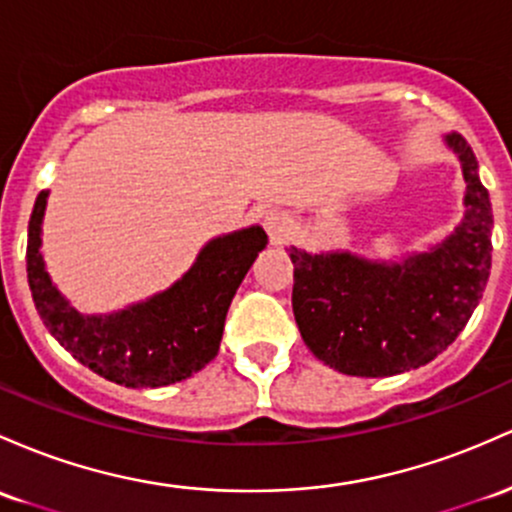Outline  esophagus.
Returning <instances> with one entry per match:
<instances>
[{
    "instance_id": "1",
    "label": "esophagus",
    "mask_w": 512,
    "mask_h": 512,
    "mask_svg": "<svg viewBox=\"0 0 512 512\" xmlns=\"http://www.w3.org/2000/svg\"><path fill=\"white\" fill-rule=\"evenodd\" d=\"M265 228L272 245H282L294 235V218L284 211H269L265 216Z\"/></svg>"
}]
</instances>
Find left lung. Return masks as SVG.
<instances>
[{"instance_id": "1", "label": "left lung", "mask_w": 512, "mask_h": 512, "mask_svg": "<svg viewBox=\"0 0 512 512\" xmlns=\"http://www.w3.org/2000/svg\"><path fill=\"white\" fill-rule=\"evenodd\" d=\"M445 143L466 182L464 218L445 240L401 262L289 247L301 338L342 374L393 376L423 367L457 340L479 306L491 274V199L469 143L459 133H447Z\"/></svg>"}]
</instances>
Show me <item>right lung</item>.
Instances as JSON below:
<instances>
[{
  "instance_id": "obj_1",
  "label": "right lung",
  "mask_w": 512,
  "mask_h": 512,
  "mask_svg": "<svg viewBox=\"0 0 512 512\" xmlns=\"http://www.w3.org/2000/svg\"><path fill=\"white\" fill-rule=\"evenodd\" d=\"M46 204L48 192H41L28 221V286L50 335L77 362L128 389H157L189 379L218 355L228 306L267 247L265 230L250 226L218 235L170 289L121 311L87 316L72 308L46 269Z\"/></svg>"
}]
</instances>
